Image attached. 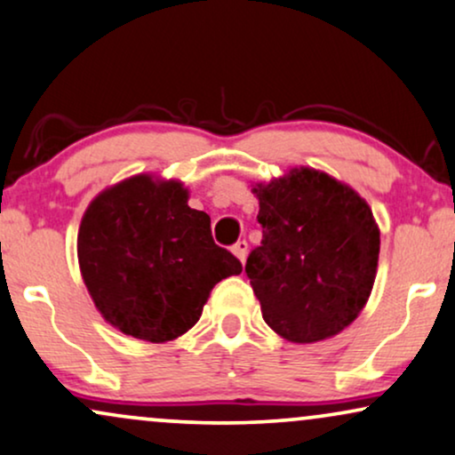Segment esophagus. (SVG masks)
Masks as SVG:
<instances>
[{
    "mask_svg": "<svg viewBox=\"0 0 455 455\" xmlns=\"http://www.w3.org/2000/svg\"><path fill=\"white\" fill-rule=\"evenodd\" d=\"M232 251H234V255L238 257L240 261H246V253H249V243H246V240H238L236 244L232 246Z\"/></svg>",
    "mask_w": 455,
    "mask_h": 455,
    "instance_id": "34e87169",
    "label": "esophagus"
}]
</instances>
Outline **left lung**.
Listing matches in <instances>:
<instances>
[{
  "label": "left lung",
  "instance_id": "left-lung-1",
  "mask_svg": "<svg viewBox=\"0 0 455 455\" xmlns=\"http://www.w3.org/2000/svg\"><path fill=\"white\" fill-rule=\"evenodd\" d=\"M253 192L263 240L244 272L263 321L295 344L339 333L367 304L378 270L379 229L369 204L312 168Z\"/></svg>",
  "mask_w": 455,
  "mask_h": 455
}]
</instances>
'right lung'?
Here are the masks:
<instances>
[{
    "instance_id": "obj_1",
    "label": "right lung",
    "mask_w": 455,
    "mask_h": 455,
    "mask_svg": "<svg viewBox=\"0 0 455 455\" xmlns=\"http://www.w3.org/2000/svg\"><path fill=\"white\" fill-rule=\"evenodd\" d=\"M77 259L105 321L137 339H175L198 323L211 289L243 272L215 244L211 217L188 206L181 183L139 175L92 200Z\"/></svg>"
}]
</instances>
